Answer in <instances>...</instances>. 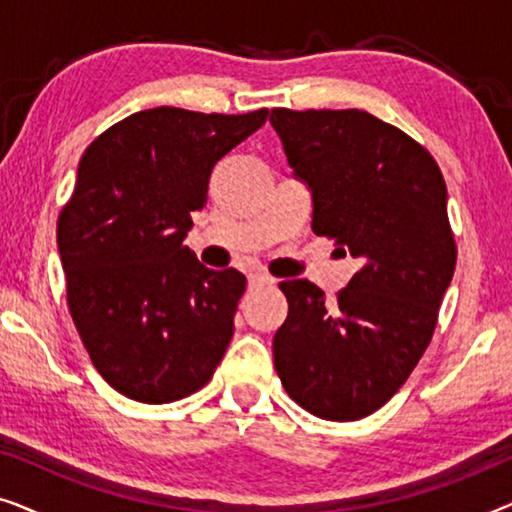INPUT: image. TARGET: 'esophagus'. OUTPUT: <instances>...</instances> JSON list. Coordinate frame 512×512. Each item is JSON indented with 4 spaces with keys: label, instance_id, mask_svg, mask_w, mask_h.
Instances as JSON below:
<instances>
[{
    "label": "esophagus",
    "instance_id": "1",
    "mask_svg": "<svg viewBox=\"0 0 512 512\" xmlns=\"http://www.w3.org/2000/svg\"><path fill=\"white\" fill-rule=\"evenodd\" d=\"M275 284V277L268 275V272H251L249 275V286H272Z\"/></svg>",
    "mask_w": 512,
    "mask_h": 512
}]
</instances>
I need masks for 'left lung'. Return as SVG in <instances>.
Returning <instances> with one entry per match:
<instances>
[{
    "instance_id": "1",
    "label": "left lung",
    "mask_w": 512,
    "mask_h": 512,
    "mask_svg": "<svg viewBox=\"0 0 512 512\" xmlns=\"http://www.w3.org/2000/svg\"><path fill=\"white\" fill-rule=\"evenodd\" d=\"M270 123L312 191L314 233L361 258L333 303L307 279L279 284L275 370L300 408L354 422L403 387L436 331L457 265L447 186L429 149L368 111L277 107Z\"/></svg>"
}]
</instances>
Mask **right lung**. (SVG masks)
I'll use <instances>...</instances> for the list:
<instances>
[{"instance_id": "obj_1", "label": "right lung", "mask_w": 512, "mask_h": 512, "mask_svg": "<svg viewBox=\"0 0 512 512\" xmlns=\"http://www.w3.org/2000/svg\"><path fill=\"white\" fill-rule=\"evenodd\" d=\"M268 109L137 111L95 137L58 216L67 307L83 347L118 394L172 403L212 380L247 277L209 270L184 237L207 205L214 165Z\"/></svg>"}]
</instances>
